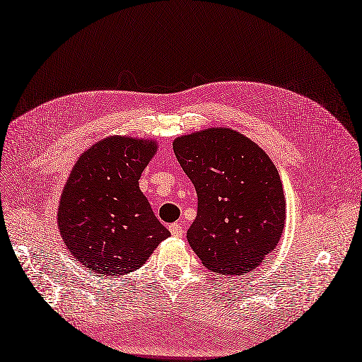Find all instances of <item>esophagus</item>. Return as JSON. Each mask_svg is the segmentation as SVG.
<instances>
[{"label": "esophagus", "instance_id": "1", "mask_svg": "<svg viewBox=\"0 0 362 362\" xmlns=\"http://www.w3.org/2000/svg\"><path fill=\"white\" fill-rule=\"evenodd\" d=\"M168 230H170V233H171L174 237H177V238H180V237L183 235V226H182V223H179V222L171 223V225L168 226Z\"/></svg>", "mask_w": 362, "mask_h": 362}]
</instances>
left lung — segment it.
I'll return each instance as SVG.
<instances>
[{
    "label": "left lung",
    "instance_id": "1",
    "mask_svg": "<svg viewBox=\"0 0 362 362\" xmlns=\"http://www.w3.org/2000/svg\"><path fill=\"white\" fill-rule=\"evenodd\" d=\"M198 197L188 242L209 270L255 269L279 243L286 203L277 168L261 147L231 128H209L173 143Z\"/></svg>",
    "mask_w": 362,
    "mask_h": 362
}]
</instances>
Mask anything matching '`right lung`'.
I'll return each mask as SVG.
<instances>
[{"label": "right lung", "instance_id": "obj_1", "mask_svg": "<svg viewBox=\"0 0 362 362\" xmlns=\"http://www.w3.org/2000/svg\"><path fill=\"white\" fill-rule=\"evenodd\" d=\"M156 149L152 140L112 136L76 160L61 195L58 228L66 249L93 274L132 273L170 235L139 186Z\"/></svg>", "mask_w": 362, "mask_h": 362}]
</instances>
